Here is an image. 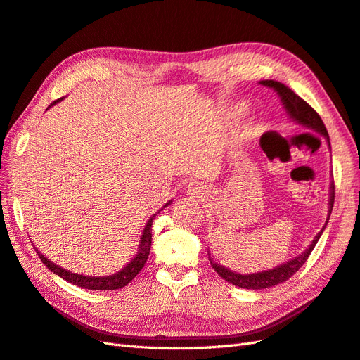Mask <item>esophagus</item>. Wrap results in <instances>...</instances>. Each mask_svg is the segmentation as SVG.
<instances>
[{
	"label": "esophagus",
	"instance_id": "esophagus-1",
	"mask_svg": "<svg viewBox=\"0 0 360 360\" xmlns=\"http://www.w3.org/2000/svg\"><path fill=\"white\" fill-rule=\"evenodd\" d=\"M188 188H190V191H193V193H198V188H199V187H196V186H190Z\"/></svg>",
	"mask_w": 360,
	"mask_h": 360
}]
</instances>
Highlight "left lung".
<instances>
[{
	"label": "left lung",
	"instance_id": "1",
	"mask_svg": "<svg viewBox=\"0 0 360 360\" xmlns=\"http://www.w3.org/2000/svg\"><path fill=\"white\" fill-rule=\"evenodd\" d=\"M261 84L274 89L277 94H279V96H281V99L283 102V107L286 108V111H288V115H290V117L292 120L302 123V125H304L307 128L315 129L316 132H321V134L328 141L327 129L324 127V123H323L320 115H318V112L309 104H307L304 99H302L299 95H295L290 87H286L282 83H277V81L265 79V81H261ZM328 145H330V141H328ZM330 190L332 191H330V210H328V217H330L332 210H333L335 184H332ZM327 223H328V219H327L326 224ZM326 224H324V228H326ZM324 228L321 229L320 233L316 235L315 240L309 245V249H307L306 252H303L302 255L297 256V258H294L292 261H288V262L283 264V265L276 266L274 270L262 271V273H255V274H237V273H233V271H231L228 269H224V266L220 265V264L212 262L211 256H210V262L212 265V269L217 271L219 276H221L226 282H229V283H232L235 286H240V288H245V290L270 288V286L279 285V283H282L285 281H288L294 273H297V271L300 270V266L307 261V258H309V255L312 253L315 244L318 243V240H320Z\"/></svg>",
	"mask_w": 360,
	"mask_h": 360
}]
</instances>
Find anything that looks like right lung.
Here are the masks:
<instances>
[{"mask_svg": "<svg viewBox=\"0 0 360 360\" xmlns=\"http://www.w3.org/2000/svg\"><path fill=\"white\" fill-rule=\"evenodd\" d=\"M57 101H54L51 105H54ZM166 205H169V203H166ZM153 217H155V214H153ZM153 217H150V220L148 221L146 228H145V232H143V235H141L140 249H139V253H137L136 258L132 259L125 266V269L120 270L119 273L107 276V277H89V276L66 271V270L61 269V266L53 264L48 258H45V256L40 252H37V250L36 252L39 255V258L42 259V262L48 266L51 271L56 273L60 277H63L65 281H68L70 283L81 286V288L95 290V291L120 290L125 285H128L132 279H134V277L140 273V270L143 269V266H145V264L148 261V256H149V252H150V244H152V220H153Z\"/></svg>", "mask_w": 360, "mask_h": 360, "instance_id": "right-lung-1", "label": "right lung"}]
</instances>
